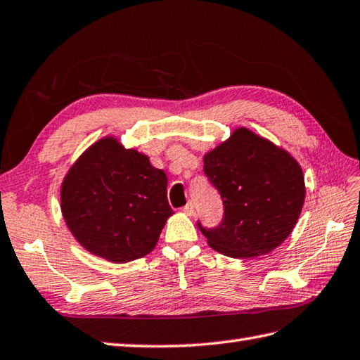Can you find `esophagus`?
Returning <instances> with one entry per match:
<instances>
[{
	"label": "esophagus",
	"mask_w": 360,
	"mask_h": 360,
	"mask_svg": "<svg viewBox=\"0 0 360 360\" xmlns=\"http://www.w3.org/2000/svg\"><path fill=\"white\" fill-rule=\"evenodd\" d=\"M181 211H183V212H185L186 215H194V212H195V211H194V205L189 202V203H188V205H186L185 207H183V210H181Z\"/></svg>",
	"instance_id": "esophagus-1"
}]
</instances>
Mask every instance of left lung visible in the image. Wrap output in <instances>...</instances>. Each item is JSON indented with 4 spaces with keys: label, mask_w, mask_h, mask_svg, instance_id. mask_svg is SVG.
<instances>
[{
    "label": "left lung",
    "mask_w": 360,
    "mask_h": 360,
    "mask_svg": "<svg viewBox=\"0 0 360 360\" xmlns=\"http://www.w3.org/2000/svg\"><path fill=\"white\" fill-rule=\"evenodd\" d=\"M203 171L225 206L217 228L198 223L212 250L254 259L292 233L305 202V179L288 150L242 126L203 155Z\"/></svg>",
    "instance_id": "1"
}]
</instances>
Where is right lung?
<instances>
[{"label":"right lung","instance_id":"obj_1","mask_svg":"<svg viewBox=\"0 0 360 360\" xmlns=\"http://www.w3.org/2000/svg\"><path fill=\"white\" fill-rule=\"evenodd\" d=\"M167 177L149 157L114 135L97 140L69 167L60 189L61 212L86 251L112 263L145 257L166 220Z\"/></svg>","mask_w":360,"mask_h":360}]
</instances>
